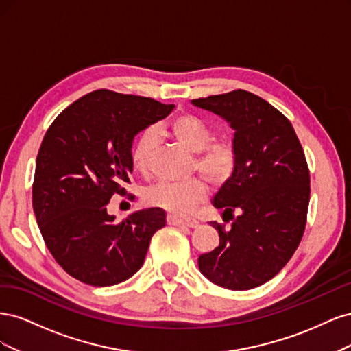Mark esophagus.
I'll return each instance as SVG.
<instances>
[{"label": "esophagus", "instance_id": "1", "mask_svg": "<svg viewBox=\"0 0 351 351\" xmlns=\"http://www.w3.org/2000/svg\"><path fill=\"white\" fill-rule=\"evenodd\" d=\"M168 224L171 226H183V227H189V228H197L199 222L196 219H190V218H182V217H176V215H168L167 218Z\"/></svg>", "mask_w": 351, "mask_h": 351}]
</instances>
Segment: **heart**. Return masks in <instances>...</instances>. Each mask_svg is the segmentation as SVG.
<instances>
[{
	"instance_id": "1",
	"label": "heart",
	"mask_w": 351,
	"mask_h": 351,
	"mask_svg": "<svg viewBox=\"0 0 351 351\" xmlns=\"http://www.w3.org/2000/svg\"><path fill=\"white\" fill-rule=\"evenodd\" d=\"M167 133L186 147L197 154L195 168L212 184L221 186L232 176L237 162V151L232 139L221 136L212 139V129L200 117L184 112L167 124ZM158 147V136L154 129L145 130L133 146L132 161L142 174L149 173L151 162ZM208 196V186L202 178H192L183 183H158L147 193L152 206L162 208L171 214H189Z\"/></svg>"
}]
</instances>
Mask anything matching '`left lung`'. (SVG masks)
<instances>
[{
  "label": "left lung",
  "instance_id": "1",
  "mask_svg": "<svg viewBox=\"0 0 351 351\" xmlns=\"http://www.w3.org/2000/svg\"><path fill=\"white\" fill-rule=\"evenodd\" d=\"M234 130L236 169L212 205L230 230L219 246L200 254V272L228 290H250L274 278L303 237L311 196L309 168L291 123L269 102L247 90L193 99Z\"/></svg>",
  "mask_w": 351,
  "mask_h": 351
}]
</instances>
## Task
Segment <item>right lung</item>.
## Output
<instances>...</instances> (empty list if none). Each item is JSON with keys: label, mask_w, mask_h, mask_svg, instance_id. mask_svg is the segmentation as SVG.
Returning a JSON list of instances; mask_svg holds the SVG:
<instances>
[{"label": "right lung", "mask_w": 351, "mask_h": 351, "mask_svg": "<svg viewBox=\"0 0 351 351\" xmlns=\"http://www.w3.org/2000/svg\"><path fill=\"white\" fill-rule=\"evenodd\" d=\"M173 110V104L99 89L49 125L32 202L48 250L73 278L108 287L141 269L152 236L165 226V210L142 209L115 224L107 205L112 195L127 193L136 134Z\"/></svg>", "instance_id": "add662e5"}]
</instances>
